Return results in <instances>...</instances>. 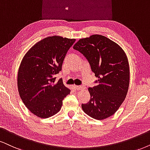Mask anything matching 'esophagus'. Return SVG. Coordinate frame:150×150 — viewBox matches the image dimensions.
<instances>
[{
	"label": "esophagus",
	"mask_w": 150,
	"mask_h": 150,
	"mask_svg": "<svg viewBox=\"0 0 150 150\" xmlns=\"http://www.w3.org/2000/svg\"><path fill=\"white\" fill-rule=\"evenodd\" d=\"M75 89H76L77 91H80V90H81V89L83 88V87L81 86H75Z\"/></svg>",
	"instance_id": "obj_1"
}]
</instances>
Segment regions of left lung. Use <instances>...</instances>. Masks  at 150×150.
<instances>
[{"instance_id": "left-lung-1", "label": "left lung", "mask_w": 150, "mask_h": 150, "mask_svg": "<svg viewBox=\"0 0 150 150\" xmlns=\"http://www.w3.org/2000/svg\"><path fill=\"white\" fill-rule=\"evenodd\" d=\"M73 48L88 60L98 79L88 88L91 100L82 104L87 115L104 120L114 114L125 99L129 85V66L125 52L105 36L93 35L80 39Z\"/></svg>"}]
</instances>
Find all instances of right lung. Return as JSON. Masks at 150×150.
<instances>
[{
  "label": "right lung",
  "instance_id": "add662e5",
  "mask_svg": "<svg viewBox=\"0 0 150 150\" xmlns=\"http://www.w3.org/2000/svg\"><path fill=\"white\" fill-rule=\"evenodd\" d=\"M75 39L52 36L34 45L21 62L17 77L18 93L33 114L46 118L56 114L71 90L55 75L62 71L66 53Z\"/></svg>",
  "mask_w": 150,
  "mask_h": 150
}]
</instances>
